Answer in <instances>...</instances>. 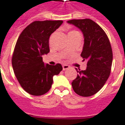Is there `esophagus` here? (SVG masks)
<instances>
[{
	"mask_svg": "<svg viewBox=\"0 0 125 125\" xmlns=\"http://www.w3.org/2000/svg\"><path fill=\"white\" fill-rule=\"evenodd\" d=\"M69 68H70V66L66 65V64H64V65H62V70H63L64 71L66 70H68V69Z\"/></svg>",
	"mask_w": 125,
	"mask_h": 125,
	"instance_id": "esophagus-1",
	"label": "esophagus"
}]
</instances>
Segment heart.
<instances>
[{"label":"heart","instance_id":"1","mask_svg":"<svg viewBox=\"0 0 125 125\" xmlns=\"http://www.w3.org/2000/svg\"><path fill=\"white\" fill-rule=\"evenodd\" d=\"M73 32H77V31H70V33H73Z\"/></svg>","mask_w":125,"mask_h":125}]
</instances>
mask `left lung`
<instances>
[{
	"label": "left lung",
	"mask_w": 125,
	"mask_h": 125,
	"mask_svg": "<svg viewBox=\"0 0 125 125\" xmlns=\"http://www.w3.org/2000/svg\"><path fill=\"white\" fill-rule=\"evenodd\" d=\"M67 22L74 25L84 36L81 56L87 61L85 70H77L76 79L72 83L77 94L89 97L98 92L109 77L113 54L109 39L104 30L92 20L73 19Z\"/></svg>",
	"instance_id": "obj_1"
}]
</instances>
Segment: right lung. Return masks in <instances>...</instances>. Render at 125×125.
Listing matches in <instances>:
<instances>
[{"instance_id": "1", "label": "right lung", "mask_w": 125, "mask_h": 125, "mask_svg": "<svg viewBox=\"0 0 125 125\" xmlns=\"http://www.w3.org/2000/svg\"><path fill=\"white\" fill-rule=\"evenodd\" d=\"M62 22L34 21L19 37L12 57V66L21 86L30 94L37 96L48 92L53 83V77L62 70L61 64H45L42 57L50 52L49 38Z\"/></svg>"}]
</instances>
